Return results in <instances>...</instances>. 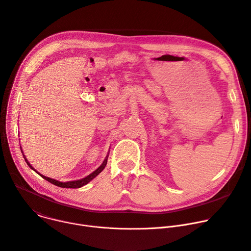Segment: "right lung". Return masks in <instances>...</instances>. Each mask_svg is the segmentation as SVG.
Masks as SVG:
<instances>
[{"label": "right lung", "mask_w": 251, "mask_h": 251, "mask_svg": "<svg viewBox=\"0 0 251 251\" xmlns=\"http://www.w3.org/2000/svg\"><path fill=\"white\" fill-rule=\"evenodd\" d=\"M24 158H25V156H24ZM107 159L108 158H106L105 160H104V162L102 163V165L98 168V169H96L93 173H91L90 175H88L87 177H85V178H83V179H80V180H76V181H69V182H60V181H57V180H54V179H52V178H49V177H46V176H43V175H41L40 173V175L44 178V179H46L47 181H49L50 183H52V184H54V185H56V186H59V187H62V188H80V187H82V186H84V185H86L87 183H89V182L92 180V179H94L100 172H102V170L105 168V166H106V164H107ZM25 161L27 162V164L29 165V167L30 168H32L34 171H36L31 165H30V163L28 162V160L27 159L25 158ZM37 172V171H36ZM38 173V172H37Z\"/></svg>", "instance_id": "right-lung-1"}]
</instances>
